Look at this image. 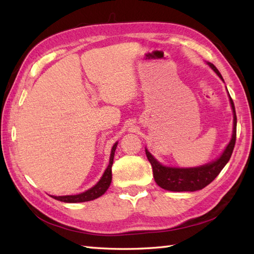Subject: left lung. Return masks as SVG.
I'll use <instances>...</instances> for the list:
<instances>
[{
  "label": "left lung",
  "instance_id": "1",
  "mask_svg": "<svg viewBox=\"0 0 254 254\" xmlns=\"http://www.w3.org/2000/svg\"><path fill=\"white\" fill-rule=\"evenodd\" d=\"M209 66L212 67L218 76L223 79L222 75L218 72V69L215 67L214 64L208 63ZM224 80V79H223ZM231 108L234 111V133L231 141L226 147L225 152L220 157L209 163L207 165H204L201 167H196V168H171V167H165L160 165L157 160H156L148 150L146 149V156L147 159L152 165L153 168V175L156 183L160 187L168 191H175V192H183V191H197L202 190L203 188L208 186L215 178H216L219 172L223 170L226 164L228 163L231 154L234 152V147L236 144V132H237V117H236V110L234 101L231 99L229 95Z\"/></svg>",
  "mask_w": 254,
  "mask_h": 254
}]
</instances>
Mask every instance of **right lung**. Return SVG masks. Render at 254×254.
Instances as JSON below:
<instances>
[{
	"mask_svg": "<svg viewBox=\"0 0 254 254\" xmlns=\"http://www.w3.org/2000/svg\"><path fill=\"white\" fill-rule=\"evenodd\" d=\"M117 144L113 145V147L111 149V154H110V160H109V165H108L106 171L104 172V176L101 177V179L99 182L97 183L95 187H93L89 190L86 192H83L80 194H76V195H64V196H51L53 198L58 199V201L61 202H65V203H79V202H87L91 201V199H95L97 197L101 196L104 194L107 189L109 188L111 179H112V174H111V167L113 164V157H115V152L117 148Z\"/></svg>",
	"mask_w": 254,
	"mask_h": 254,
	"instance_id": "right-lung-1",
	"label": "right lung"
}]
</instances>
